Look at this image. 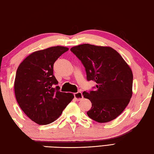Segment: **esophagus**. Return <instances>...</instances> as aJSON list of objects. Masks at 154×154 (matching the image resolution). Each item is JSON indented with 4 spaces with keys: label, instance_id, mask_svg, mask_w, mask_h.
<instances>
[{
    "label": "esophagus",
    "instance_id": "34e87169",
    "mask_svg": "<svg viewBox=\"0 0 154 154\" xmlns=\"http://www.w3.org/2000/svg\"><path fill=\"white\" fill-rule=\"evenodd\" d=\"M74 97L76 100H80L81 99H82L83 97L81 91H79V92H77L76 93H74Z\"/></svg>",
    "mask_w": 154,
    "mask_h": 154
}]
</instances>
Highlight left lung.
I'll return each mask as SVG.
<instances>
[{"mask_svg":"<svg viewBox=\"0 0 154 154\" xmlns=\"http://www.w3.org/2000/svg\"><path fill=\"white\" fill-rule=\"evenodd\" d=\"M71 51L85 67L87 79L96 82V90L84 91L92 103L87 115L99 123L114 120L122 113L132 96L133 74L122 57L109 46L83 44Z\"/></svg>","mask_w":154,"mask_h":154,"instance_id":"obj_1","label":"left lung"}]
</instances>
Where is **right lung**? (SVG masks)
<instances>
[{
	"label": "right lung",
	"instance_id": "right-lung-1",
	"mask_svg": "<svg viewBox=\"0 0 154 154\" xmlns=\"http://www.w3.org/2000/svg\"><path fill=\"white\" fill-rule=\"evenodd\" d=\"M53 46L30 54L19 65L14 80V93L20 107L26 116L40 125L56 120L73 100L71 93L60 92L54 73V64L68 51Z\"/></svg>",
	"mask_w": 154,
	"mask_h": 154
}]
</instances>
